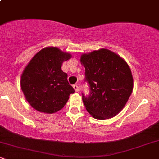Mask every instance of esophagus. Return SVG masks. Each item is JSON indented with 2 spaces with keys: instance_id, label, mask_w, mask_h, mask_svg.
<instances>
[{
  "instance_id": "34e87169",
  "label": "esophagus",
  "mask_w": 159,
  "mask_h": 159,
  "mask_svg": "<svg viewBox=\"0 0 159 159\" xmlns=\"http://www.w3.org/2000/svg\"><path fill=\"white\" fill-rule=\"evenodd\" d=\"M73 88L75 92H78V91H79V87H78V85H73Z\"/></svg>"
}]
</instances>
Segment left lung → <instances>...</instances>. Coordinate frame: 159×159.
Instances as JSON below:
<instances>
[{
    "mask_svg": "<svg viewBox=\"0 0 159 159\" xmlns=\"http://www.w3.org/2000/svg\"><path fill=\"white\" fill-rule=\"evenodd\" d=\"M89 96H82L87 112L97 120L114 117L123 110L133 90L129 66L120 55L106 48L83 54Z\"/></svg>",
    "mask_w": 159,
    "mask_h": 159,
    "instance_id": "left-lung-1",
    "label": "left lung"
}]
</instances>
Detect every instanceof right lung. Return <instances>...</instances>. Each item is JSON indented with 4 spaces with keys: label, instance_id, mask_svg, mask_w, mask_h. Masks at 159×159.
I'll use <instances>...</instances> for the list:
<instances>
[{
    "label": "right lung",
    "instance_id": "obj_1",
    "mask_svg": "<svg viewBox=\"0 0 159 159\" xmlns=\"http://www.w3.org/2000/svg\"><path fill=\"white\" fill-rule=\"evenodd\" d=\"M72 54L57 47H46L36 53L24 69L21 88L26 100L36 111L54 114L68 102L73 87L61 69Z\"/></svg>",
    "mask_w": 159,
    "mask_h": 159
}]
</instances>
